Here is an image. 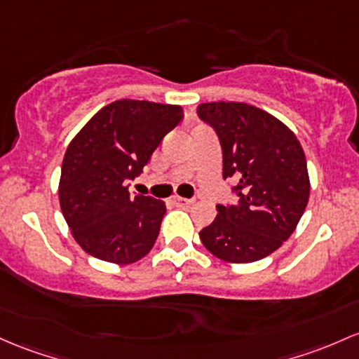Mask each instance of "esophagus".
Returning a JSON list of instances; mask_svg holds the SVG:
<instances>
[{"label": "esophagus", "instance_id": "34e87169", "mask_svg": "<svg viewBox=\"0 0 359 359\" xmlns=\"http://www.w3.org/2000/svg\"><path fill=\"white\" fill-rule=\"evenodd\" d=\"M172 203L175 204V206H179V208H189L192 203H194V201L186 199V198H179V196H175V198L172 199Z\"/></svg>", "mask_w": 359, "mask_h": 359}]
</instances>
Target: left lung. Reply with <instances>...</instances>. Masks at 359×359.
<instances>
[{
	"label": "left lung",
	"mask_w": 359,
	"mask_h": 359,
	"mask_svg": "<svg viewBox=\"0 0 359 359\" xmlns=\"http://www.w3.org/2000/svg\"><path fill=\"white\" fill-rule=\"evenodd\" d=\"M199 119L218 136L223 179H235L237 204H218L215 222L199 231L201 242L226 262L267 257L290 238L310 196L300 141L271 114L242 102H211Z\"/></svg>",
	"instance_id": "left-lung-1"
}]
</instances>
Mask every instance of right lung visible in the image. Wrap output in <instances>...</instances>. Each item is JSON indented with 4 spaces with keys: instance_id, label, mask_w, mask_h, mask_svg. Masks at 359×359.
I'll return each mask as SVG.
<instances>
[{
    "instance_id": "obj_1",
    "label": "right lung",
    "mask_w": 359,
    "mask_h": 359,
    "mask_svg": "<svg viewBox=\"0 0 359 359\" xmlns=\"http://www.w3.org/2000/svg\"><path fill=\"white\" fill-rule=\"evenodd\" d=\"M182 117L180 105L126 98L98 110L73 137L62 160L59 203L86 254L133 264L155 245L165 203L131 196L124 182L143 172Z\"/></svg>"
}]
</instances>
